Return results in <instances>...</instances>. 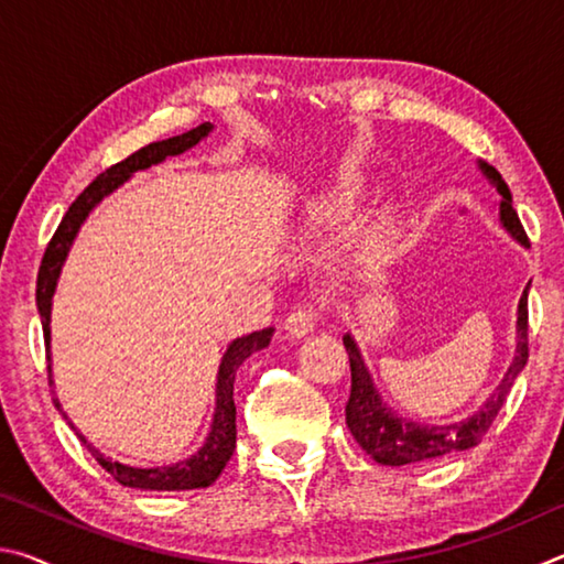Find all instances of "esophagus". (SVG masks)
<instances>
[{
  "mask_svg": "<svg viewBox=\"0 0 564 564\" xmlns=\"http://www.w3.org/2000/svg\"><path fill=\"white\" fill-rule=\"evenodd\" d=\"M285 330L291 333L295 338H303L305 333H311L316 328V311L311 308V305H295V308L289 313V318H285Z\"/></svg>",
  "mask_w": 564,
  "mask_h": 564,
  "instance_id": "esophagus-1",
  "label": "esophagus"
}]
</instances>
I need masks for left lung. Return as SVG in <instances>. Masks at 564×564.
Here are the masks:
<instances>
[{
  "label": "left lung",
  "mask_w": 564,
  "mask_h": 564,
  "mask_svg": "<svg viewBox=\"0 0 564 564\" xmlns=\"http://www.w3.org/2000/svg\"><path fill=\"white\" fill-rule=\"evenodd\" d=\"M492 184L498 186L502 204L500 216L502 224L508 226V231L518 238L522 246H528V234L518 218V212L512 208L510 188L505 184L502 176L488 164H480ZM343 346L348 350L350 360V395L346 403V425L350 435L356 437V443L366 451L376 463L380 465H410V463H425L437 460L457 451H467L482 441V435L490 431L492 420L498 417L500 408L508 400L510 388L514 378L520 376V370L528 362L530 348H528V289H524L520 299V313H518V352H514L512 366L505 373L502 383L495 388L488 403H485L475 415H470L463 423L453 425H417L413 420H403L390 413V408L380 403L373 383L362 358L352 343L350 336L343 338Z\"/></svg>",
  "instance_id": "1"
}]
</instances>
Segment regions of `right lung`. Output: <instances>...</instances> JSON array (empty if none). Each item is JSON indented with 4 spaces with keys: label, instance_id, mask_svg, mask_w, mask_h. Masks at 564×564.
Wrapping results in <instances>:
<instances>
[{
    "label": "right lung",
    "instance_id": "obj_1",
    "mask_svg": "<svg viewBox=\"0 0 564 564\" xmlns=\"http://www.w3.org/2000/svg\"><path fill=\"white\" fill-rule=\"evenodd\" d=\"M214 127L208 121L198 123L196 129L186 133H178V137H171L164 141H154V144L141 147L133 151L119 164L109 166L104 174H99L91 184L82 191L79 196L74 198L69 212L64 214L62 224L56 226L50 246L42 256L40 275H36V305H40L42 316V330H44V343H46V362L52 360L50 356V316H52V295L56 289V279H59L62 263L69 253V246L74 241L76 231L84 224V218L97 206L104 196L111 194L113 188L121 186L133 171L149 169L151 164H159L166 156H176L181 151L196 147L208 131ZM271 340V328L256 330L251 336L236 338L231 346H228L226 356L221 360V368H218V383H216V413H214V425L212 433H208L206 443L196 455H191L188 460L176 463L171 467H149V470H141V467H129L121 463H113L109 457H104L97 447H91L82 437V443L89 447V453L97 457V463L107 470L113 480L121 482L123 488H141V490H196V488H208V485L216 482V477L221 475L226 463L231 460L236 451V403H234V380L236 370L241 362L251 356L253 350H261L269 346ZM50 370V386H52V366ZM56 408H59V400L54 398Z\"/></svg>",
    "mask_w": 564,
    "mask_h": 564
}]
</instances>
